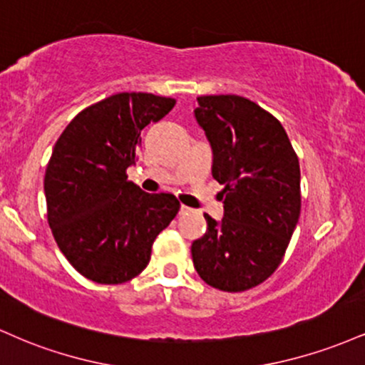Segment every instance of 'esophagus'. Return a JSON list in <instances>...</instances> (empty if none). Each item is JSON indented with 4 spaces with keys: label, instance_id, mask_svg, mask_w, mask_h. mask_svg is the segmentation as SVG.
I'll use <instances>...</instances> for the list:
<instances>
[{
    "label": "esophagus",
    "instance_id": "esophagus-1",
    "mask_svg": "<svg viewBox=\"0 0 365 365\" xmlns=\"http://www.w3.org/2000/svg\"><path fill=\"white\" fill-rule=\"evenodd\" d=\"M187 212H190V207H187V206L180 207V215H187Z\"/></svg>",
    "mask_w": 365,
    "mask_h": 365
}]
</instances>
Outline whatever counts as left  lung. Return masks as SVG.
<instances>
[{
  "instance_id": "8db88e82",
  "label": "left lung",
  "mask_w": 365,
  "mask_h": 365,
  "mask_svg": "<svg viewBox=\"0 0 365 365\" xmlns=\"http://www.w3.org/2000/svg\"><path fill=\"white\" fill-rule=\"evenodd\" d=\"M195 118L211 142L212 178L225 188V217L209 215L192 244L200 278L221 292H245L278 269L300 216V165L283 125L250 99L200 96Z\"/></svg>"
}]
</instances>
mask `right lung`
<instances>
[{"mask_svg":"<svg viewBox=\"0 0 365 365\" xmlns=\"http://www.w3.org/2000/svg\"><path fill=\"white\" fill-rule=\"evenodd\" d=\"M173 98L120 92L91 104L54 144L44 177L48 223L75 269L101 284L130 282L178 215L173 194H148L127 177L140 130L175 106Z\"/></svg>","mask_w":365,"mask_h":365,"instance_id":"obj_1","label":"right lung"}]
</instances>
